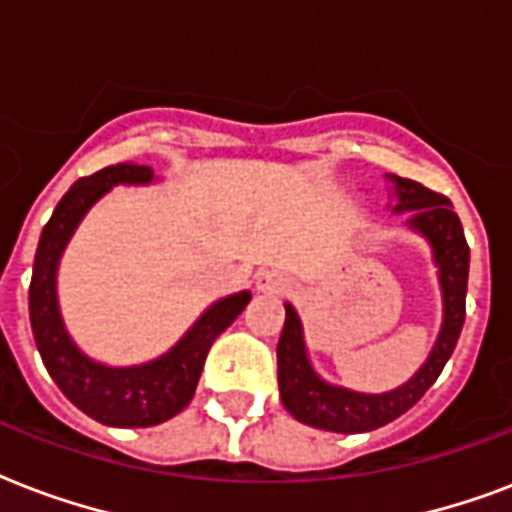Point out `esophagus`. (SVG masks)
Here are the masks:
<instances>
[{"mask_svg": "<svg viewBox=\"0 0 512 512\" xmlns=\"http://www.w3.org/2000/svg\"><path fill=\"white\" fill-rule=\"evenodd\" d=\"M256 288H259L261 293H285L291 291V280L285 275H280V272H275V269H264V272H259V277H256Z\"/></svg>", "mask_w": 512, "mask_h": 512, "instance_id": "34e87169", "label": "esophagus"}]
</instances>
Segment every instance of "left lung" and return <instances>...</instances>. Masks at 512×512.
Masks as SVG:
<instances>
[{
  "label": "left lung",
  "instance_id": "obj_1",
  "mask_svg": "<svg viewBox=\"0 0 512 512\" xmlns=\"http://www.w3.org/2000/svg\"><path fill=\"white\" fill-rule=\"evenodd\" d=\"M392 181V213H408L406 227L425 237L438 267V285L443 296V320L438 339L417 374L395 390L358 392L326 382L315 371L304 342L299 312L285 304V323L277 342V384L280 400L301 425L318 427L328 433H368L406 414L441 376L446 360L457 347L465 323L467 269L470 248L451 202L411 178L387 176Z\"/></svg>",
  "mask_w": 512,
  "mask_h": 512
}]
</instances>
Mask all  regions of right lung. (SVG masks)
Here are the masks:
<instances>
[{"instance_id":"add662e5","label":"right lung","mask_w":512,"mask_h":512,"mask_svg":"<svg viewBox=\"0 0 512 512\" xmlns=\"http://www.w3.org/2000/svg\"><path fill=\"white\" fill-rule=\"evenodd\" d=\"M152 181H157L152 168L125 162L79 178L55 205L34 256L29 315L42 363L79 411L109 427H152L184 411L194 398L211 344L251 301V291H237L213 301L168 352L138 366H109L79 350L63 326L58 304V267L63 251L87 211L114 186H146Z\"/></svg>"}]
</instances>
